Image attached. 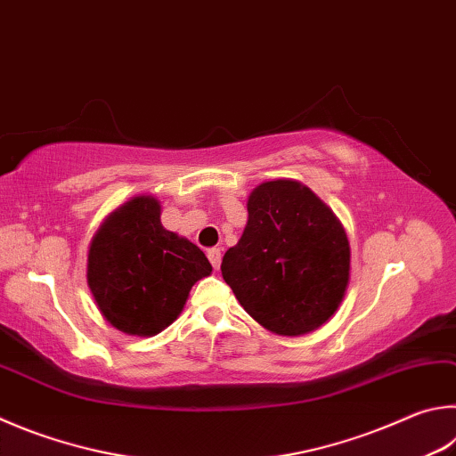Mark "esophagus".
Masks as SVG:
<instances>
[{
	"instance_id": "obj_1",
	"label": "esophagus",
	"mask_w": 456,
	"mask_h": 456,
	"mask_svg": "<svg viewBox=\"0 0 456 456\" xmlns=\"http://www.w3.org/2000/svg\"><path fill=\"white\" fill-rule=\"evenodd\" d=\"M207 256H209L213 269H219V265H221V249H217V247H213V249L207 251Z\"/></svg>"
}]
</instances>
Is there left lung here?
I'll list each match as a JSON object with an SVG mask.
<instances>
[{
    "instance_id": "left-lung-1",
    "label": "left lung",
    "mask_w": 456,
    "mask_h": 456,
    "mask_svg": "<svg viewBox=\"0 0 456 456\" xmlns=\"http://www.w3.org/2000/svg\"><path fill=\"white\" fill-rule=\"evenodd\" d=\"M247 213L241 239L223 255V279L271 333H313L337 313L349 287L351 245L343 223L295 179L256 185Z\"/></svg>"
}]
</instances>
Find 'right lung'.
<instances>
[{
    "label": "right lung",
    "instance_id": "obj_1",
    "mask_svg": "<svg viewBox=\"0 0 456 456\" xmlns=\"http://www.w3.org/2000/svg\"><path fill=\"white\" fill-rule=\"evenodd\" d=\"M211 271L200 247L161 225V203L153 195L131 197L107 215L87 251L97 309L126 335L153 337L167 329L191 287Z\"/></svg>",
    "mask_w": 456,
    "mask_h": 456
}]
</instances>
